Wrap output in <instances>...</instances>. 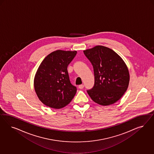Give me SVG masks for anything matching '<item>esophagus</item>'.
I'll return each mask as SVG.
<instances>
[{"instance_id": "esophagus-1", "label": "esophagus", "mask_w": 154, "mask_h": 154, "mask_svg": "<svg viewBox=\"0 0 154 154\" xmlns=\"http://www.w3.org/2000/svg\"><path fill=\"white\" fill-rule=\"evenodd\" d=\"M84 88V85H80L79 86V88L80 89H82Z\"/></svg>"}]
</instances>
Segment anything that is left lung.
Returning <instances> with one entry per match:
<instances>
[{
    "label": "left lung",
    "instance_id": "left-lung-1",
    "mask_svg": "<svg viewBox=\"0 0 154 154\" xmlns=\"http://www.w3.org/2000/svg\"><path fill=\"white\" fill-rule=\"evenodd\" d=\"M93 66L94 85L87 90L91 99L108 106L119 100L128 89L129 73L126 64L111 49L97 46L84 51Z\"/></svg>",
    "mask_w": 154,
    "mask_h": 154
}]
</instances>
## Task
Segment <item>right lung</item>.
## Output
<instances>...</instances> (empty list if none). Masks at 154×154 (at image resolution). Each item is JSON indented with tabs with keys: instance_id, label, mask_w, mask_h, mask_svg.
<instances>
[{
	"instance_id": "obj_1",
	"label": "right lung",
	"mask_w": 154,
	"mask_h": 154,
	"mask_svg": "<svg viewBox=\"0 0 154 154\" xmlns=\"http://www.w3.org/2000/svg\"><path fill=\"white\" fill-rule=\"evenodd\" d=\"M77 51L57 50L42 61L34 79V89L39 100L50 107L60 109L71 102L77 88L70 82L68 66Z\"/></svg>"
}]
</instances>
